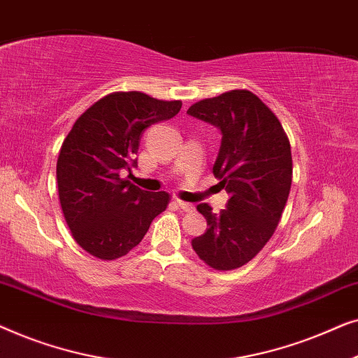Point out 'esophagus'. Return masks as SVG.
Returning a JSON list of instances; mask_svg holds the SVG:
<instances>
[{
  "instance_id": "obj_1",
  "label": "esophagus",
  "mask_w": 358,
  "mask_h": 358,
  "mask_svg": "<svg viewBox=\"0 0 358 358\" xmlns=\"http://www.w3.org/2000/svg\"><path fill=\"white\" fill-rule=\"evenodd\" d=\"M178 205L184 210V212H194V210H195V207H194L192 203L184 202V200H178Z\"/></svg>"
}]
</instances>
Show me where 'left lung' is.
<instances>
[{"instance_id": "left-lung-1", "label": "left lung", "mask_w": 358, "mask_h": 358, "mask_svg": "<svg viewBox=\"0 0 358 358\" xmlns=\"http://www.w3.org/2000/svg\"><path fill=\"white\" fill-rule=\"evenodd\" d=\"M189 115L222 131L213 174L229 195L220 213L207 203V220L192 239L197 256L217 271H233L256 257L275 231L292 185V151L273 112L246 90L195 102Z\"/></svg>"}]
</instances>
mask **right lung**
I'll return each mask as SVG.
<instances>
[{
    "label": "right lung",
    "instance_id": "add662e5",
    "mask_svg": "<svg viewBox=\"0 0 358 358\" xmlns=\"http://www.w3.org/2000/svg\"><path fill=\"white\" fill-rule=\"evenodd\" d=\"M180 107V101L138 91L114 92L94 102L63 141L57 161L62 210L73 238L91 256H125L168 207V192H148L122 174L136 168L143 131L173 119Z\"/></svg>",
    "mask_w": 358,
    "mask_h": 358
}]
</instances>
